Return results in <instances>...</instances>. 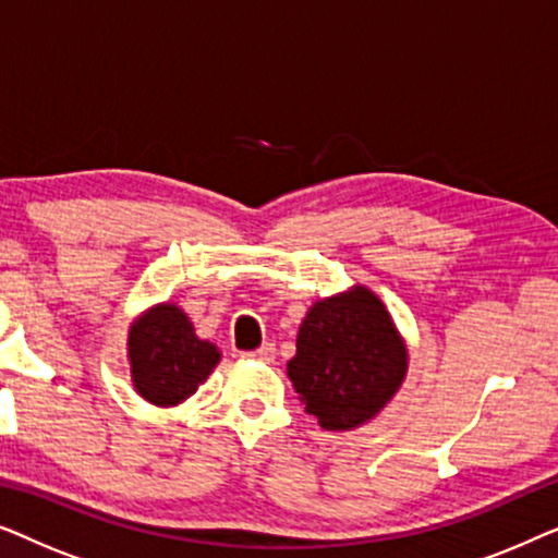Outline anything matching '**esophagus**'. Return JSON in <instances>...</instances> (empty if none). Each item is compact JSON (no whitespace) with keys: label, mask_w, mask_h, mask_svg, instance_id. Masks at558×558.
Returning a JSON list of instances; mask_svg holds the SVG:
<instances>
[{"label":"esophagus","mask_w":558,"mask_h":558,"mask_svg":"<svg viewBox=\"0 0 558 558\" xmlns=\"http://www.w3.org/2000/svg\"><path fill=\"white\" fill-rule=\"evenodd\" d=\"M246 357H251V361L271 363L274 361V345H271V342H264V345L256 348L254 353H246Z\"/></svg>","instance_id":"obj_1"}]
</instances>
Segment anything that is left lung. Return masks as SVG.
Returning a JSON list of instances; mask_svg holds the SVG:
<instances>
[{"label": "left lung", "instance_id": "1", "mask_svg": "<svg viewBox=\"0 0 558 558\" xmlns=\"http://www.w3.org/2000/svg\"><path fill=\"white\" fill-rule=\"evenodd\" d=\"M294 391L323 429H353L399 391L407 348L384 302L368 289L317 302L296 335L287 365Z\"/></svg>", "mask_w": 558, "mask_h": 558}]
</instances>
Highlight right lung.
<instances>
[{"label":"right lung","instance_id":"1","mask_svg":"<svg viewBox=\"0 0 558 558\" xmlns=\"http://www.w3.org/2000/svg\"><path fill=\"white\" fill-rule=\"evenodd\" d=\"M134 388L155 407H174L197 391L220 361L218 348L201 340L185 312L159 304L129 332Z\"/></svg>","mask_w":558,"mask_h":558}]
</instances>
